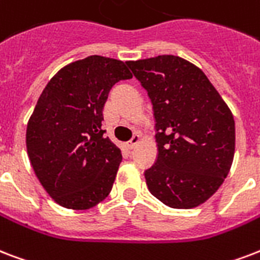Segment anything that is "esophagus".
I'll list each match as a JSON object with an SVG mask.
<instances>
[{
  "instance_id": "esophagus-1",
  "label": "esophagus",
  "mask_w": 260,
  "mask_h": 260,
  "mask_svg": "<svg viewBox=\"0 0 260 260\" xmlns=\"http://www.w3.org/2000/svg\"><path fill=\"white\" fill-rule=\"evenodd\" d=\"M140 142V135L135 134L134 138L131 139L129 142L126 143V147L129 148V150H132V148H135V146H138V143Z\"/></svg>"
}]
</instances>
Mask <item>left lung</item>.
Returning a JSON list of instances; mask_svg holds the SVG:
<instances>
[{
	"instance_id": "left-lung-1",
	"label": "left lung",
	"mask_w": 260,
	"mask_h": 260,
	"mask_svg": "<svg viewBox=\"0 0 260 260\" xmlns=\"http://www.w3.org/2000/svg\"><path fill=\"white\" fill-rule=\"evenodd\" d=\"M147 91L155 118V164L144 172L158 201L172 209L205 203L221 187L235 155L231 109L202 69L177 55L128 61Z\"/></svg>"
}]
</instances>
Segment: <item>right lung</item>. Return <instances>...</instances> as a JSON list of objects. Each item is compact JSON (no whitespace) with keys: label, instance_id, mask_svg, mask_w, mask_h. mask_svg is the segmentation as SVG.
<instances>
[{"label":"right lung","instance_id":"1","mask_svg":"<svg viewBox=\"0 0 260 260\" xmlns=\"http://www.w3.org/2000/svg\"><path fill=\"white\" fill-rule=\"evenodd\" d=\"M126 62L90 55L59 69L39 96L27 125L34 172L59 206L87 210L110 193L122 159L105 138V102L132 75Z\"/></svg>","mask_w":260,"mask_h":260}]
</instances>
